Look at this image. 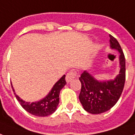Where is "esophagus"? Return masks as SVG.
I'll use <instances>...</instances> for the list:
<instances>
[{
    "mask_svg": "<svg viewBox=\"0 0 135 135\" xmlns=\"http://www.w3.org/2000/svg\"><path fill=\"white\" fill-rule=\"evenodd\" d=\"M76 76V71H75L74 70H71V71L69 72L67 74H66V83H69L70 81H72L73 79H75Z\"/></svg>",
    "mask_w": 135,
    "mask_h": 135,
    "instance_id": "34e87169",
    "label": "esophagus"
}]
</instances>
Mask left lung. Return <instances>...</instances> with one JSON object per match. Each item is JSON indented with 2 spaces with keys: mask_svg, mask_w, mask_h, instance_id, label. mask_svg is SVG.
<instances>
[{
  "mask_svg": "<svg viewBox=\"0 0 135 135\" xmlns=\"http://www.w3.org/2000/svg\"><path fill=\"white\" fill-rule=\"evenodd\" d=\"M110 47L120 53V71L114 79L100 81L85 70L79 80L81 90L79 100L84 109L91 114H100L112 108L120 98L125 81V58L120 44L110 35Z\"/></svg>",
  "mask_w": 135,
  "mask_h": 135,
  "instance_id": "obj_1",
  "label": "left lung"
}]
</instances>
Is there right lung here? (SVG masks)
Segmentation results:
<instances>
[{
    "instance_id": "1",
    "label": "right lung",
    "mask_w": 135,
    "mask_h": 135,
    "mask_svg": "<svg viewBox=\"0 0 135 135\" xmlns=\"http://www.w3.org/2000/svg\"><path fill=\"white\" fill-rule=\"evenodd\" d=\"M65 75H64L56 84H54L49 93L44 98L35 102H26L18 96L15 93L13 84L12 88L17 100L21 106L29 113L38 117H45L51 115L56 111L59 103V93L61 90L66 84Z\"/></svg>"
}]
</instances>
